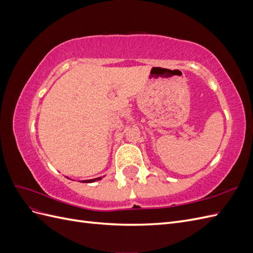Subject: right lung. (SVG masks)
<instances>
[{"mask_svg":"<svg viewBox=\"0 0 253 253\" xmlns=\"http://www.w3.org/2000/svg\"><path fill=\"white\" fill-rule=\"evenodd\" d=\"M102 179V177H97V178H94V179H87V180H82L81 182H94V181H97V180H100Z\"/></svg>","mask_w":253,"mask_h":253,"instance_id":"1","label":"right lung"}]
</instances>
